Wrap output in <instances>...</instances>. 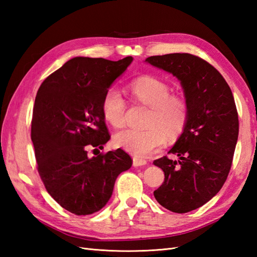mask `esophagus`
I'll list each match as a JSON object with an SVG mask.
<instances>
[{
  "mask_svg": "<svg viewBox=\"0 0 257 257\" xmlns=\"http://www.w3.org/2000/svg\"><path fill=\"white\" fill-rule=\"evenodd\" d=\"M134 167H141V166H146L147 161L145 159H141V158L138 157H134Z\"/></svg>",
  "mask_w": 257,
  "mask_h": 257,
  "instance_id": "esophagus-1",
  "label": "esophagus"
}]
</instances>
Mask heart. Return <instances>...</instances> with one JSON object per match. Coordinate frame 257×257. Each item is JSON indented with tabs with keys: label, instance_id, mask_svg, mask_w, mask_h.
Segmentation results:
<instances>
[{
	"label": "heart",
	"instance_id": "obj_1",
	"mask_svg": "<svg viewBox=\"0 0 257 257\" xmlns=\"http://www.w3.org/2000/svg\"><path fill=\"white\" fill-rule=\"evenodd\" d=\"M134 97L149 106L147 125L148 128H125L114 135V144L119 148L137 157H148L166 141L168 136H174L183 129L188 118V105L182 97L170 96V88L162 80L146 76L130 85ZM101 112L108 123L121 127L124 123L125 100L116 87L109 88L102 97Z\"/></svg>",
	"mask_w": 257,
	"mask_h": 257
}]
</instances>
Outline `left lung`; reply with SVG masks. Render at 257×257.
Listing matches in <instances>:
<instances>
[{
    "mask_svg": "<svg viewBox=\"0 0 257 257\" xmlns=\"http://www.w3.org/2000/svg\"><path fill=\"white\" fill-rule=\"evenodd\" d=\"M146 63L180 80L188 118L183 132L169 151L154 165L165 172V182L154 194L174 213H187L209 202L230 172L238 137V116L230 86L203 59L188 53L150 56Z\"/></svg>",
    "mask_w": 257,
    "mask_h": 257,
    "instance_id": "obj_1",
    "label": "left lung"
}]
</instances>
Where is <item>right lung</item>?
Returning <instances> with one entry per match:
<instances>
[{"label":"right lung","mask_w":257,"mask_h":257,"mask_svg":"<svg viewBox=\"0 0 257 257\" xmlns=\"http://www.w3.org/2000/svg\"><path fill=\"white\" fill-rule=\"evenodd\" d=\"M134 58L74 57L43 81L33 109L31 138L47 192L65 210L88 215L111 198L120 173L133 166L121 149L88 157L110 139L101 101ZM100 152V151H99Z\"/></svg>","instance_id":"obj_1"}]
</instances>
